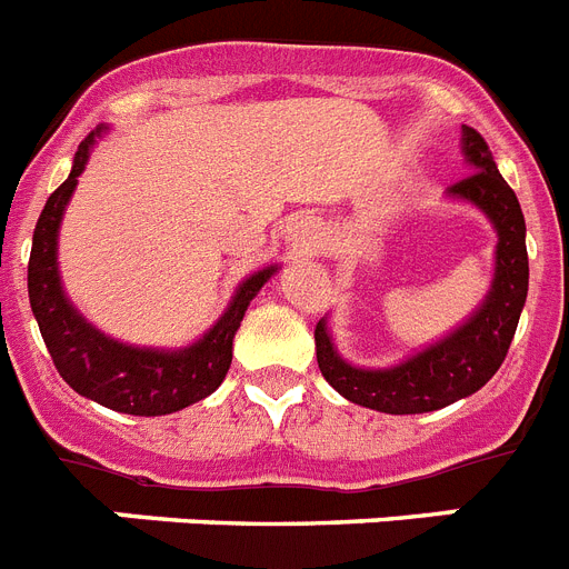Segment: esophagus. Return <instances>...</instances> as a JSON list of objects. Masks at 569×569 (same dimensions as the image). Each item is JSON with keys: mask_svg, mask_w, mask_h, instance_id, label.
<instances>
[{"mask_svg": "<svg viewBox=\"0 0 569 569\" xmlns=\"http://www.w3.org/2000/svg\"><path fill=\"white\" fill-rule=\"evenodd\" d=\"M321 244V233L313 219H299L288 228V248L293 256L316 253Z\"/></svg>", "mask_w": 569, "mask_h": 569, "instance_id": "esophagus-1", "label": "esophagus"}]
</instances>
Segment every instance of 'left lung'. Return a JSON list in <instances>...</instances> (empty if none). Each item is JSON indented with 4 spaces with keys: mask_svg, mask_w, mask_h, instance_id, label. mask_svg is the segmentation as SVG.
Here are the masks:
<instances>
[{
    "mask_svg": "<svg viewBox=\"0 0 569 569\" xmlns=\"http://www.w3.org/2000/svg\"><path fill=\"white\" fill-rule=\"evenodd\" d=\"M461 156L470 176L447 188V199L467 202L487 216L496 230V264L481 305L433 345L390 367H359L336 350L328 316L316 325V361L321 376L353 405L379 413L413 416L441 410L467 399L496 376L519 328L527 301L525 213L501 179L492 153L479 133L461 124Z\"/></svg>",
    "mask_w": 569,
    "mask_h": 569,
    "instance_id": "8db88e82",
    "label": "left lung"
}]
</instances>
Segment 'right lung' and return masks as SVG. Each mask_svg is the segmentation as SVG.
I'll use <instances>...</instances> for the list:
<instances>
[{
    "label": "right lung",
    "instance_id": "right-lung-1",
    "mask_svg": "<svg viewBox=\"0 0 569 569\" xmlns=\"http://www.w3.org/2000/svg\"><path fill=\"white\" fill-rule=\"evenodd\" d=\"M108 128H97L79 144L68 179L50 193L28 261L30 310L37 316L59 376L79 396L128 416H168L208 399L222 385L233 361V336L244 310L279 264L253 270L239 281L228 308L188 347H139L102 333L68 299L59 273V228L90 150Z\"/></svg>",
    "mask_w": 569,
    "mask_h": 569
}]
</instances>
